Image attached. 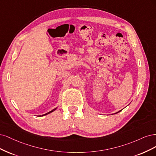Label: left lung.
I'll return each mask as SVG.
<instances>
[{
  "mask_svg": "<svg viewBox=\"0 0 156 156\" xmlns=\"http://www.w3.org/2000/svg\"><path fill=\"white\" fill-rule=\"evenodd\" d=\"M120 112H121V110H120V111H119V112H117V113H114V114H116V113H119Z\"/></svg>",
  "mask_w": 156,
  "mask_h": 156,
  "instance_id": "obj_1",
  "label": "left lung"
}]
</instances>
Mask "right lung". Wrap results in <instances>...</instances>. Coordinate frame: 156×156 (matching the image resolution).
<instances>
[{
  "mask_svg": "<svg viewBox=\"0 0 156 156\" xmlns=\"http://www.w3.org/2000/svg\"><path fill=\"white\" fill-rule=\"evenodd\" d=\"M56 108H55V109H52V111H51V112H48V113H45V114H44V115H42V116H44V115H48V114H49V113H52V112H53L54 111H55V110L56 109Z\"/></svg>",
  "mask_w": 156,
  "mask_h": 156,
  "instance_id": "1",
  "label": "right lung"
}]
</instances>
